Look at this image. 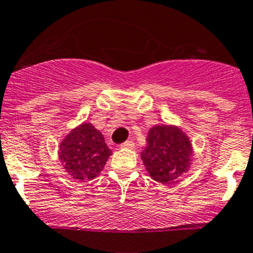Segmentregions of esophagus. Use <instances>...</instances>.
Instances as JSON below:
<instances>
[{
	"instance_id": "1",
	"label": "esophagus",
	"mask_w": 253,
	"mask_h": 253,
	"mask_svg": "<svg viewBox=\"0 0 253 253\" xmlns=\"http://www.w3.org/2000/svg\"><path fill=\"white\" fill-rule=\"evenodd\" d=\"M120 148H121V149H133L134 143L132 141H127L122 143V144H120Z\"/></svg>"
}]
</instances>
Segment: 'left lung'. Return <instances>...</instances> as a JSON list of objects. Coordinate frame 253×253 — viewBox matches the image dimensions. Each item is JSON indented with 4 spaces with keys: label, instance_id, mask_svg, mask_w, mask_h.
Listing matches in <instances>:
<instances>
[{
    "label": "left lung",
    "instance_id": "left-lung-1",
    "mask_svg": "<svg viewBox=\"0 0 253 253\" xmlns=\"http://www.w3.org/2000/svg\"><path fill=\"white\" fill-rule=\"evenodd\" d=\"M141 159L150 177L163 185L176 182L190 170L193 145L186 132L176 125H155L145 138Z\"/></svg>",
    "mask_w": 253,
    "mask_h": 253
}]
</instances>
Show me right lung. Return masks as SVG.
I'll return each mask as SVG.
<instances>
[{
	"mask_svg": "<svg viewBox=\"0 0 253 253\" xmlns=\"http://www.w3.org/2000/svg\"><path fill=\"white\" fill-rule=\"evenodd\" d=\"M57 153L65 171L78 182L98 177L112 154L101 132L88 121L82 122L63 137Z\"/></svg>",
	"mask_w": 253,
	"mask_h": 253,
	"instance_id": "right-lung-1",
	"label": "right lung"
}]
</instances>
